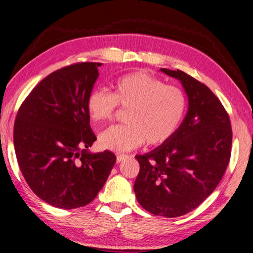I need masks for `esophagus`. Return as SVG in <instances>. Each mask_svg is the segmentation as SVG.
Masks as SVG:
<instances>
[{
	"label": "esophagus",
	"mask_w": 253,
	"mask_h": 253,
	"mask_svg": "<svg viewBox=\"0 0 253 253\" xmlns=\"http://www.w3.org/2000/svg\"><path fill=\"white\" fill-rule=\"evenodd\" d=\"M126 158V156H125V155H118L117 156V162H121V161H123V160H125Z\"/></svg>",
	"instance_id": "34e87169"
}]
</instances>
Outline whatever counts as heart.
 <instances>
[{
	"label": "heart",
	"instance_id": "heart-1",
	"mask_svg": "<svg viewBox=\"0 0 253 253\" xmlns=\"http://www.w3.org/2000/svg\"><path fill=\"white\" fill-rule=\"evenodd\" d=\"M112 88L113 93L103 88L91 90L85 101L90 119L96 123L112 121L118 106L127 109V125L101 133V147L116 152L135 149L145 141L157 147L179 130L188 110V97L181 89L143 71L121 75Z\"/></svg>",
	"mask_w": 253,
	"mask_h": 253
}]
</instances>
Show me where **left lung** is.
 Here are the masks:
<instances>
[{
	"label": "left lung",
	"mask_w": 253,
	"mask_h": 253,
	"mask_svg": "<svg viewBox=\"0 0 253 253\" xmlns=\"http://www.w3.org/2000/svg\"><path fill=\"white\" fill-rule=\"evenodd\" d=\"M161 71L180 80L188 113L173 138L136 156L140 169L134 191L147 211L174 218L199 207L222 179L231 158L232 127L222 103L206 84L180 70Z\"/></svg>",
	"instance_id": "obj_1"
}]
</instances>
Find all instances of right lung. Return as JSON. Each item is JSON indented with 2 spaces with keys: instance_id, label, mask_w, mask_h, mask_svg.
I'll return each mask as SVG.
<instances>
[{
  "instance_id": "1",
  "label": "right lung",
  "mask_w": 253,
  "mask_h": 253,
  "mask_svg": "<svg viewBox=\"0 0 253 253\" xmlns=\"http://www.w3.org/2000/svg\"><path fill=\"white\" fill-rule=\"evenodd\" d=\"M102 63L79 62L49 74L18 110L14 146L31 190L54 207L73 209L93 201L116 163L105 150L89 153L96 140L85 108Z\"/></svg>"
}]
</instances>
